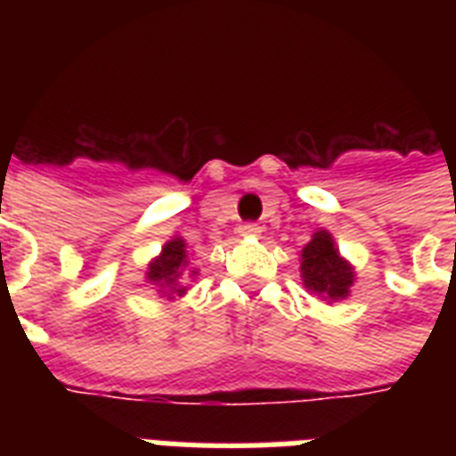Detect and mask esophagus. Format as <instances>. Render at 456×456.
<instances>
[{
    "label": "esophagus",
    "instance_id": "1",
    "mask_svg": "<svg viewBox=\"0 0 456 456\" xmlns=\"http://www.w3.org/2000/svg\"><path fill=\"white\" fill-rule=\"evenodd\" d=\"M260 232H263V227L257 222H243L241 227H239V234L241 236H257Z\"/></svg>",
    "mask_w": 456,
    "mask_h": 456
}]
</instances>
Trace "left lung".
I'll return each mask as SVG.
<instances>
[{
	"mask_svg": "<svg viewBox=\"0 0 456 456\" xmlns=\"http://www.w3.org/2000/svg\"><path fill=\"white\" fill-rule=\"evenodd\" d=\"M300 272L310 291L331 300L346 298L354 277L353 267L338 256V248L333 246L329 232H317L314 239L305 246Z\"/></svg>",
	"mask_w": 456,
	"mask_h": 456,
	"instance_id": "left-lung-1",
	"label": "left lung"
}]
</instances>
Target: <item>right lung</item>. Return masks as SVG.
I'll return each instance as SVG.
<instances>
[{
	"mask_svg": "<svg viewBox=\"0 0 456 456\" xmlns=\"http://www.w3.org/2000/svg\"><path fill=\"white\" fill-rule=\"evenodd\" d=\"M184 248L186 246L182 239H172L170 243H165L163 253L149 265V272H146L149 281L160 286L163 291H172L177 293V296H182L186 289L179 286V277H182V274L186 277V265H189ZM193 274H196V272H193Z\"/></svg>",
	"mask_w": 456,
	"mask_h": 456,
	"instance_id": "1",
	"label": "right lung"
}]
</instances>
